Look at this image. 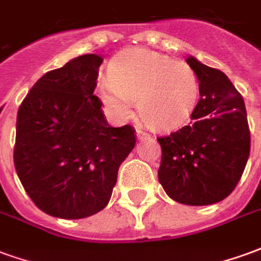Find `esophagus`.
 <instances>
[{
	"label": "esophagus",
	"instance_id": "1",
	"mask_svg": "<svg viewBox=\"0 0 261 261\" xmlns=\"http://www.w3.org/2000/svg\"><path fill=\"white\" fill-rule=\"evenodd\" d=\"M137 138H138L140 141H142V140H148V138H151V136L147 134V133H144L141 128H137Z\"/></svg>",
	"mask_w": 261,
	"mask_h": 261
}]
</instances>
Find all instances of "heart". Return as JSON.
Here are the masks:
<instances>
[{
	"instance_id": "heart-1",
	"label": "heart",
	"mask_w": 261,
	"mask_h": 261,
	"mask_svg": "<svg viewBox=\"0 0 261 261\" xmlns=\"http://www.w3.org/2000/svg\"><path fill=\"white\" fill-rule=\"evenodd\" d=\"M110 80L97 84V95L114 117L127 120L134 100L153 130H172L189 119L198 95L197 76L186 63L149 48L120 53L109 67Z\"/></svg>"
}]
</instances>
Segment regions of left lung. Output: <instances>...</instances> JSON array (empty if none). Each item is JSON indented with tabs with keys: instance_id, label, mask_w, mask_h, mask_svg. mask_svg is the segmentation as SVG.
I'll use <instances>...</instances> for the list:
<instances>
[{
	"instance_id": "left-lung-1",
	"label": "left lung",
	"mask_w": 261,
	"mask_h": 261,
	"mask_svg": "<svg viewBox=\"0 0 261 261\" xmlns=\"http://www.w3.org/2000/svg\"><path fill=\"white\" fill-rule=\"evenodd\" d=\"M198 80L200 100L190 124L161 137L159 183L166 194L186 205H210L233 192L250 153L245 102L219 69L186 59Z\"/></svg>"
}]
</instances>
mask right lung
Returning a JSON list of instances; mask_svg holds the SVG:
<instances>
[{"instance_id":"add662e5","label":"right lung","mask_w":261,"mask_h":261,"mask_svg":"<svg viewBox=\"0 0 261 261\" xmlns=\"http://www.w3.org/2000/svg\"><path fill=\"white\" fill-rule=\"evenodd\" d=\"M103 59L84 54L44 74L18 110L14 164L32 201L51 217L102 211L134 149L131 125L110 127L93 95Z\"/></svg>"}]
</instances>
